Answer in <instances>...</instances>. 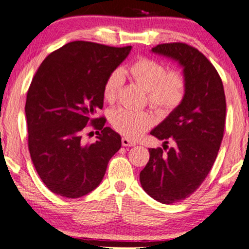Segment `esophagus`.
<instances>
[{
  "label": "esophagus",
  "mask_w": 249,
  "mask_h": 249,
  "mask_svg": "<svg viewBox=\"0 0 249 249\" xmlns=\"http://www.w3.org/2000/svg\"><path fill=\"white\" fill-rule=\"evenodd\" d=\"M122 144L124 147H132V146H135V142L134 141H131L130 139H127V138H123Z\"/></svg>",
  "instance_id": "esophagus-1"
}]
</instances>
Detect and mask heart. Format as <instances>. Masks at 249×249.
Segmentation results:
<instances>
[{
  "instance_id": "obj_1",
  "label": "heart",
  "mask_w": 249,
  "mask_h": 249,
  "mask_svg": "<svg viewBox=\"0 0 249 249\" xmlns=\"http://www.w3.org/2000/svg\"><path fill=\"white\" fill-rule=\"evenodd\" d=\"M162 63L155 59L141 57L128 68L131 77L148 93V102L161 114H169L180 105L186 90V81L178 72H168ZM124 84L123 71L114 70L103 86V97L107 102L117 100ZM112 127L119 133L138 139L153 125L154 117L144 110L118 108L110 115Z\"/></svg>"
}]
</instances>
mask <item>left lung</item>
Listing matches in <instances>:
<instances>
[{"instance_id":"obj_1","label":"left lung","mask_w":249,"mask_h":249,"mask_svg":"<svg viewBox=\"0 0 249 249\" xmlns=\"http://www.w3.org/2000/svg\"><path fill=\"white\" fill-rule=\"evenodd\" d=\"M181 65L186 81L182 102L150 134L175 142L166 153L150 148L149 161L140 172L148 195L171 204L193 194L208 176L224 134L226 102L221 77L202 53L182 42L163 43L152 49Z\"/></svg>"}]
</instances>
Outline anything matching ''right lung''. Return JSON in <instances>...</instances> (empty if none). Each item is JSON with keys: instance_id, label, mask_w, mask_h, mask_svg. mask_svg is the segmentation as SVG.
<instances>
[{"instance_id": "right-lung-1", "label": "right lung", "mask_w": 249, "mask_h": 249, "mask_svg": "<svg viewBox=\"0 0 249 249\" xmlns=\"http://www.w3.org/2000/svg\"><path fill=\"white\" fill-rule=\"evenodd\" d=\"M131 49L73 41L47 56L34 74L25 105L28 150L53 193L75 199L95 190L122 147L121 135L94 115L103 107L107 78ZM88 124L98 130L90 145L81 141Z\"/></svg>"}]
</instances>
